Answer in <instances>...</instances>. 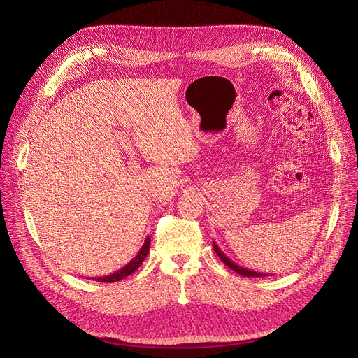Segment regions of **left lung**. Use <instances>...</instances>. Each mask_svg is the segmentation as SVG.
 Segmentation results:
<instances>
[{
	"label": "left lung",
	"instance_id": "left-lung-1",
	"mask_svg": "<svg viewBox=\"0 0 358 358\" xmlns=\"http://www.w3.org/2000/svg\"><path fill=\"white\" fill-rule=\"evenodd\" d=\"M213 250L215 252L219 255V258L223 261V264H227L231 270H234L235 273L243 275V277H266L267 274L266 273H258V271H254V270H248V268H243L241 266H238L236 262H234L231 258H228L227 255H224V252L217 247V243L213 241Z\"/></svg>",
	"mask_w": 358,
	"mask_h": 358
}]
</instances>
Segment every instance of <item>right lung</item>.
I'll return each mask as SVG.
<instances>
[{
  "mask_svg": "<svg viewBox=\"0 0 358 358\" xmlns=\"http://www.w3.org/2000/svg\"><path fill=\"white\" fill-rule=\"evenodd\" d=\"M149 245H150V238H149V236H146V239H145V242H143L142 248L139 250V252L136 254V257H135V258H131V261L129 262V264H126L123 268L117 270L116 273H113V274H110V275H104V277H94L92 280L101 281V283H115V281H120L122 278H124V277L130 275L131 273H135V271L141 267L142 262L145 261V258H146V255H148V252H149Z\"/></svg>",
  "mask_w": 358,
  "mask_h": 358,
  "instance_id": "obj_1",
  "label": "right lung"
}]
</instances>
